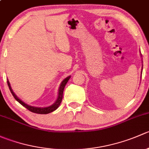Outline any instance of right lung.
Instances as JSON below:
<instances>
[{
  "instance_id": "obj_1",
  "label": "right lung",
  "mask_w": 149,
  "mask_h": 149,
  "mask_svg": "<svg viewBox=\"0 0 149 149\" xmlns=\"http://www.w3.org/2000/svg\"><path fill=\"white\" fill-rule=\"evenodd\" d=\"M70 76H68L66 79H65L63 81V82L61 83V86H60L59 91H58V99H57L56 102H55L53 104L51 105V106H49V107H35L29 106L28 104H26L23 102L22 100H19V99L16 97V94L13 93V90L11 89V87H10V83L8 81H7V83H8V87H9L10 92H11L12 95L13 96V97L15 98V100H16L17 102H19L21 104L23 105L24 107H26V109H29L30 112H34V113H37V114H48V113H49V112H53V111H55V109H56L57 108L60 106V104H61V102H62V100H63V94L64 88H65L66 84H67V82L68 81V80L70 79Z\"/></svg>"
}]
</instances>
